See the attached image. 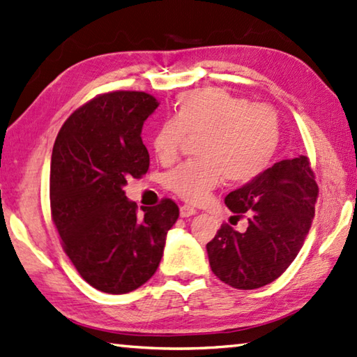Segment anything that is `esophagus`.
<instances>
[{"mask_svg": "<svg viewBox=\"0 0 357 357\" xmlns=\"http://www.w3.org/2000/svg\"><path fill=\"white\" fill-rule=\"evenodd\" d=\"M195 213H197V211H195L193 207H190V206H181V208H179V215L183 216V218H188V216H193Z\"/></svg>", "mask_w": 357, "mask_h": 357, "instance_id": "esophagus-1", "label": "esophagus"}]
</instances>
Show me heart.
<instances>
[{
	"label": "heart",
	"mask_w": 357,
	"mask_h": 357,
	"mask_svg": "<svg viewBox=\"0 0 357 357\" xmlns=\"http://www.w3.org/2000/svg\"><path fill=\"white\" fill-rule=\"evenodd\" d=\"M185 136L199 139V160L178 165L165 185L185 201L199 202L218 187L248 184L268 170L280 141V123L268 105H250L222 89H198L183 94L173 119L156 128L151 139L162 164L178 158Z\"/></svg>",
	"instance_id": "b5f03b06"
}]
</instances>
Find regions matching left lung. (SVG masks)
<instances>
[{"instance_id": "8db88e82", "label": "left lung", "mask_w": 357, "mask_h": 357, "mask_svg": "<svg viewBox=\"0 0 357 357\" xmlns=\"http://www.w3.org/2000/svg\"><path fill=\"white\" fill-rule=\"evenodd\" d=\"M319 187L310 159L275 162L261 176L230 192L225 202L248 218L238 232L222 225L207 243L208 263L221 282L236 289H257L280 277L302 249L314 218Z\"/></svg>"}]
</instances>
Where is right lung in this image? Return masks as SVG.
<instances>
[{
  "mask_svg": "<svg viewBox=\"0 0 357 357\" xmlns=\"http://www.w3.org/2000/svg\"><path fill=\"white\" fill-rule=\"evenodd\" d=\"M141 91L94 97L68 117L51 158V215L61 246L85 282L127 294L149 282L176 222V202L142 207L125 197L128 178L149 172L142 125L158 108Z\"/></svg>",
  "mask_w": 357,
  "mask_h": 357,
  "instance_id": "1",
  "label": "right lung"
}]
</instances>
